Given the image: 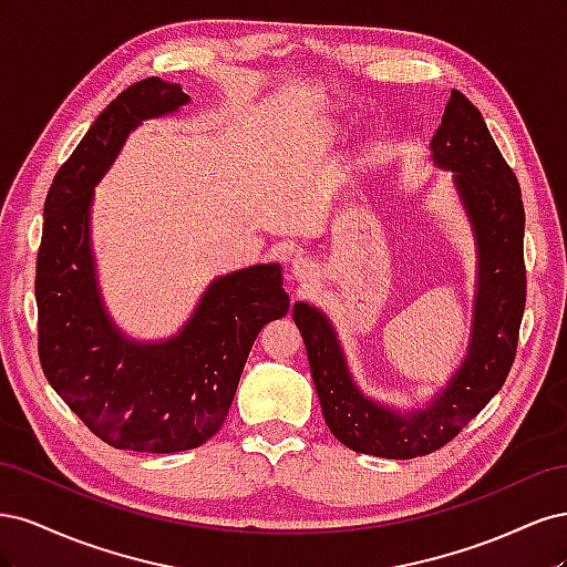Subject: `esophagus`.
Masks as SVG:
<instances>
[{"mask_svg": "<svg viewBox=\"0 0 567 567\" xmlns=\"http://www.w3.org/2000/svg\"><path fill=\"white\" fill-rule=\"evenodd\" d=\"M315 274H317V269H315L312 262L302 260V257H298V260H293V277H296L298 281H310V279L315 277Z\"/></svg>", "mask_w": 567, "mask_h": 567, "instance_id": "esophagus-1", "label": "esophagus"}]
</instances>
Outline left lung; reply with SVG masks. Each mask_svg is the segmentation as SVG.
<instances>
[{"label": "left lung", "mask_w": 567, "mask_h": 567, "mask_svg": "<svg viewBox=\"0 0 567 567\" xmlns=\"http://www.w3.org/2000/svg\"><path fill=\"white\" fill-rule=\"evenodd\" d=\"M431 153L437 167L454 173L477 248L468 354L447 388L416 411L379 404L354 385L326 315L307 302L293 305L326 425L346 447L383 458L431 454L454 440L487 406L516 359L525 312L520 184L496 148L483 115L456 90L444 109Z\"/></svg>", "instance_id": "obj_1"}]
</instances>
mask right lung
I'll use <instances>...</instances> for the list:
<instances>
[{
    "instance_id": "1",
    "label": "right lung",
    "mask_w": 567,
    "mask_h": 567,
    "mask_svg": "<svg viewBox=\"0 0 567 567\" xmlns=\"http://www.w3.org/2000/svg\"><path fill=\"white\" fill-rule=\"evenodd\" d=\"M179 84L146 78L120 92L51 182L38 252V352L49 385L115 450L184 452L225 423L262 326L288 312L279 265L215 279L182 331L136 342L99 293L90 246L94 186L144 120L188 104Z\"/></svg>"
}]
</instances>
